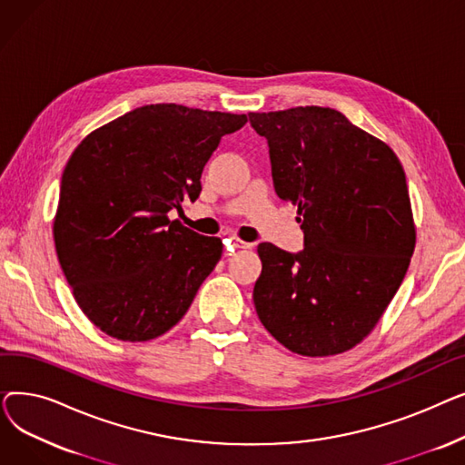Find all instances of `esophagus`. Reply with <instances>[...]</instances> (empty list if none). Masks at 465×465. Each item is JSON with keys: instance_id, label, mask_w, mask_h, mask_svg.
<instances>
[{"instance_id": "esophagus-1", "label": "esophagus", "mask_w": 465, "mask_h": 465, "mask_svg": "<svg viewBox=\"0 0 465 465\" xmlns=\"http://www.w3.org/2000/svg\"><path fill=\"white\" fill-rule=\"evenodd\" d=\"M232 245H233L235 249H252L254 242L242 241V239H239V237H232Z\"/></svg>"}]
</instances>
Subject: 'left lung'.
Returning <instances> with one entry per match:
<instances>
[{"mask_svg": "<svg viewBox=\"0 0 465 465\" xmlns=\"http://www.w3.org/2000/svg\"><path fill=\"white\" fill-rule=\"evenodd\" d=\"M267 139L273 186L298 205L303 251L260 242V322L302 356L356 347L407 273L414 223L405 171L386 143L330 107L249 113Z\"/></svg>", "mask_w": 465, "mask_h": 465, "instance_id": "left-lung-1", "label": "left lung"}]
</instances>
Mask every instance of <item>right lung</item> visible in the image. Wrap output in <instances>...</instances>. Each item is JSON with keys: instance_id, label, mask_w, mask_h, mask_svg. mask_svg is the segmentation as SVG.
<instances>
[{"instance_id": "right-lung-1", "label": "right lung", "mask_w": 465, "mask_h": 465, "mask_svg": "<svg viewBox=\"0 0 465 465\" xmlns=\"http://www.w3.org/2000/svg\"><path fill=\"white\" fill-rule=\"evenodd\" d=\"M247 114L143 105L94 130L62 175L54 245L73 296L120 341L173 328L223 256V241L169 220L198 200L207 160Z\"/></svg>"}]
</instances>
